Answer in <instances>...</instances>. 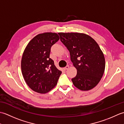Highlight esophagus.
Listing matches in <instances>:
<instances>
[{"mask_svg": "<svg viewBox=\"0 0 124 124\" xmlns=\"http://www.w3.org/2000/svg\"><path fill=\"white\" fill-rule=\"evenodd\" d=\"M69 65H67L66 67L63 68V69H64V70H67V69H69Z\"/></svg>", "mask_w": 124, "mask_h": 124, "instance_id": "obj_1", "label": "esophagus"}]
</instances>
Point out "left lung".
Segmentation results:
<instances>
[{
    "label": "left lung",
    "instance_id": "8db88e82",
    "mask_svg": "<svg viewBox=\"0 0 124 124\" xmlns=\"http://www.w3.org/2000/svg\"><path fill=\"white\" fill-rule=\"evenodd\" d=\"M60 40L69 50L77 73L71 80L77 88L88 91L101 80L105 70V58L99 45L86 34L59 32Z\"/></svg>",
    "mask_w": 124,
    "mask_h": 124
}]
</instances>
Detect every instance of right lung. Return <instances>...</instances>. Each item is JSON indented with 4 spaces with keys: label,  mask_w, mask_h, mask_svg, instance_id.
<instances>
[{
    "label": "right lung",
    "mask_w": 124,
    "mask_h": 124,
    "mask_svg": "<svg viewBox=\"0 0 124 124\" xmlns=\"http://www.w3.org/2000/svg\"><path fill=\"white\" fill-rule=\"evenodd\" d=\"M59 39L56 33L38 34L29 41L23 52L22 75L33 91L45 94L56 85L62 71L55 67L49 54L52 46Z\"/></svg>",
    "instance_id": "right-lung-1"
}]
</instances>
